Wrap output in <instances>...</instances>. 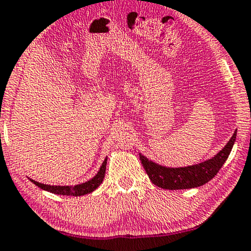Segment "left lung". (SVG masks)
<instances>
[{
    "instance_id": "8db88e82",
    "label": "left lung",
    "mask_w": 251,
    "mask_h": 251,
    "mask_svg": "<svg viewBox=\"0 0 251 251\" xmlns=\"http://www.w3.org/2000/svg\"><path fill=\"white\" fill-rule=\"evenodd\" d=\"M235 139L236 130L225 148L218 152L214 157L200 164L185 166V167H166V166L150 160L142 153H139V159L150 180L157 187L167 190L191 189V188H197L207 183L216 176L228 158Z\"/></svg>"
}]
</instances>
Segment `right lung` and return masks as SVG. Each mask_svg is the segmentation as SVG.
I'll use <instances>...</instances> for the list:
<instances>
[{
	"label": "right lung",
	"mask_w": 251,
	"mask_h": 251,
	"mask_svg": "<svg viewBox=\"0 0 251 251\" xmlns=\"http://www.w3.org/2000/svg\"><path fill=\"white\" fill-rule=\"evenodd\" d=\"M106 165H107V157L105 160L100 166L98 173L94 175L92 178H90L89 181L84 182V183L76 184V185H50V184H44L40 182H37L30 178L31 182H33L35 185H38L39 188L42 190L50 191L51 194L56 195H63V196H84V195L93 193L94 190L102 183L103 177L106 174Z\"/></svg>",
	"instance_id": "1"
}]
</instances>
